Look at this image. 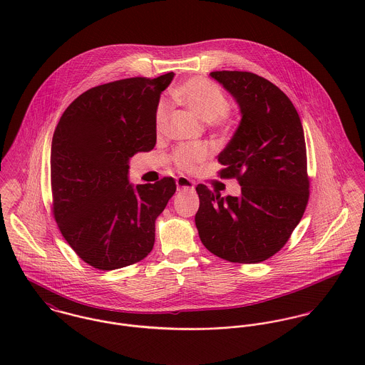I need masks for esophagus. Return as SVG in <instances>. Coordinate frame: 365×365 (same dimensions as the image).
<instances>
[{"label":"esophagus","mask_w":365,"mask_h":365,"mask_svg":"<svg viewBox=\"0 0 365 365\" xmlns=\"http://www.w3.org/2000/svg\"><path fill=\"white\" fill-rule=\"evenodd\" d=\"M175 184H177V190H178V191H192V190L195 188L194 182H192L190 178L182 177V175H181V177H177Z\"/></svg>","instance_id":"34e87169"}]
</instances>
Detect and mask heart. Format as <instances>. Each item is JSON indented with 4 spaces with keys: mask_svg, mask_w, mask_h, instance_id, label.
<instances>
[{
    "mask_svg": "<svg viewBox=\"0 0 365 365\" xmlns=\"http://www.w3.org/2000/svg\"><path fill=\"white\" fill-rule=\"evenodd\" d=\"M175 97L192 110L200 119L208 122L212 128L226 129L229 128L227 108L229 101L222 93V90L202 77H194L187 80L177 91ZM168 112L165 103H160L156 109L157 132L163 129ZM210 156V150L205 145H181L174 149L171 161L175 167L184 171L197 170Z\"/></svg>",
    "mask_w": 365,
    "mask_h": 365,
    "instance_id": "heart-1",
    "label": "heart"
}]
</instances>
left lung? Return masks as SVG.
<instances>
[{
	"label": "left lung",
	"instance_id": "8db88e82",
	"mask_svg": "<svg viewBox=\"0 0 365 365\" xmlns=\"http://www.w3.org/2000/svg\"><path fill=\"white\" fill-rule=\"evenodd\" d=\"M237 101L242 122L217 157L220 178L242 195L222 198L198 184L195 225L215 256L240 264L272 257L289 240L309 201L307 145L299 115L271 81L250 71H212Z\"/></svg>",
	"mask_w": 365,
	"mask_h": 365
}]
</instances>
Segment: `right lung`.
Listing matches in <instances>:
<instances>
[{
  "mask_svg": "<svg viewBox=\"0 0 365 365\" xmlns=\"http://www.w3.org/2000/svg\"><path fill=\"white\" fill-rule=\"evenodd\" d=\"M173 77H132L90 88L54 129L53 216L70 247L94 268L132 265L155 246V222L177 190L175 180L133 187L128 160L155 148L157 105Z\"/></svg>",
  "mask_w": 365,
  "mask_h": 365,
  "instance_id": "right-lung-1",
  "label": "right lung"
}]
</instances>
